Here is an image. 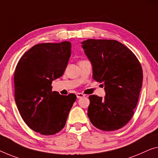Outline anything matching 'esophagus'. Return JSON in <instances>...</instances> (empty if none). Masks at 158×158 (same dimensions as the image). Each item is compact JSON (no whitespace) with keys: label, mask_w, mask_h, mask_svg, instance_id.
Wrapping results in <instances>:
<instances>
[{"label":"esophagus","mask_w":158,"mask_h":158,"mask_svg":"<svg viewBox=\"0 0 158 158\" xmlns=\"http://www.w3.org/2000/svg\"><path fill=\"white\" fill-rule=\"evenodd\" d=\"M84 96H85V95H84V94H81V93H77V98H80L81 97H84Z\"/></svg>","instance_id":"1"}]
</instances>
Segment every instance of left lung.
Returning <instances> with one entry per match:
<instances>
[{
    "mask_svg": "<svg viewBox=\"0 0 158 158\" xmlns=\"http://www.w3.org/2000/svg\"><path fill=\"white\" fill-rule=\"evenodd\" d=\"M82 48L92 65L93 79L103 83L106 96H89L88 116L96 128L118 130L128 123L138 103L143 69L126 46L112 40L89 39Z\"/></svg>",
    "mask_w": 158,
    "mask_h": 158,
    "instance_id": "left-lung-1",
    "label": "left lung"
}]
</instances>
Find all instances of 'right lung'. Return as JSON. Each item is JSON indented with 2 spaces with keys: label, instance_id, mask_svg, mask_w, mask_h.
I'll return each mask as SVG.
<instances>
[{
  "label": "right lung",
  "instance_id": "obj_1",
  "mask_svg": "<svg viewBox=\"0 0 158 158\" xmlns=\"http://www.w3.org/2000/svg\"><path fill=\"white\" fill-rule=\"evenodd\" d=\"M72 44L42 43L20 59L14 73L15 101L25 123L44 135L64 128L77 96L52 91V82L62 77L71 56Z\"/></svg>",
  "mask_w": 158,
  "mask_h": 158
}]
</instances>
